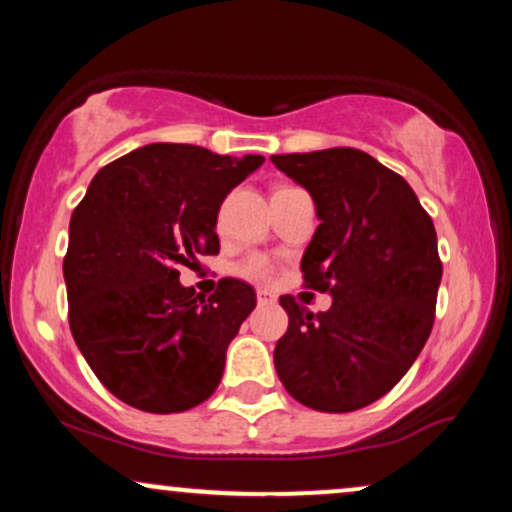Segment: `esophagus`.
Returning a JSON list of instances; mask_svg holds the SVG:
<instances>
[{"mask_svg": "<svg viewBox=\"0 0 512 512\" xmlns=\"http://www.w3.org/2000/svg\"><path fill=\"white\" fill-rule=\"evenodd\" d=\"M257 303H260V305H274L276 296L267 289H257Z\"/></svg>", "mask_w": 512, "mask_h": 512, "instance_id": "esophagus-1", "label": "esophagus"}]
</instances>
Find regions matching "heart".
<instances>
[{
    "instance_id": "1",
    "label": "heart",
    "mask_w": 512,
    "mask_h": 512,
    "mask_svg": "<svg viewBox=\"0 0 512 512\" xmlns=\"http://www.w3.org/2000/svg\"><path fill=\"white\" fill-rule=\"evenodd\" d=\"M238 274L245 276V279H252V281H264L272 276V264H269L267 257L250 255L238 264Z\"/></svg>"
}]
</instances>
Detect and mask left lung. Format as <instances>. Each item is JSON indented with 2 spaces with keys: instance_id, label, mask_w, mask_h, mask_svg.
Listing matches in <instances>:
<instances>
[{
  "instance_id": "1",
  "label": "left lung",
  "mask_w": 512,
  "mask_h": 512,
  "mask_svg": "<svg viewBox=\"0 0 512 512\" xmlns=\"http://www.w3.org/2000/svg\"><path fill=\"white\" fill-rule=\"evenodd\" d=\"M272 163L310 192L320 226L303 252L305 286L327 313L281 296L289 330L274 366L293 399L344 414L395 387L433 330L443 264L431 216L409 182L366 151L337 146Z\"/></svg>"
}]
</instances>
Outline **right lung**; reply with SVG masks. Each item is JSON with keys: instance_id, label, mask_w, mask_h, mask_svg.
I'll list each match as a JSON object with an SVG mask.
<instances>
[{"instance_id": "obj_1", "label": "right lung", "mask_w": 512, "mask_h": 512, "mask_svg": "<svg viewBox=\"0 0 512 512\" xmlns=\"http://www.w3.org/2000/svg\"><path fill=\"white\" fill-rule=\"evenodd\" d=\"M262 163L149 144L98 170L74 209L64 257L69 327L96 378L129 407L175 414L219 387L255 289L221 279L204 301L180 284L178 269L219 252L221 202Z\"/></svg>"}]
</instances>
